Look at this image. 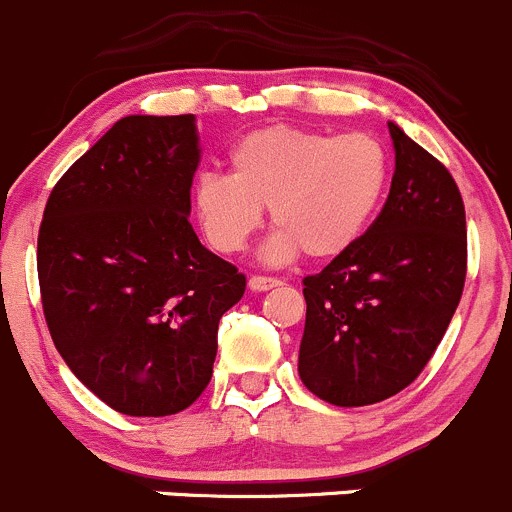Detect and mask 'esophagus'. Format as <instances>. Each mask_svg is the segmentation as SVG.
Instances as JSON below:
<instances>
[{"instance_id": "34e87169", "label": "esophagus", "mask_w": 512, "mask_h": 512, "mask_svg": "<svg viewBox=\"0 0 512 512\" xmlns=\"http://www.w3.org/2000/svg\"><path fill=\"white\" fill-rule=\"evenodd\" d=\"M247 285H250V289H255V292H267V289H272V287L280 285V280H277V277L252 275V277H250V282H247Z\"/></svg>"}]
</instances>
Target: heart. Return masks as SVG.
<instances>
[{
  "label": "heart",
  "instance_id": "obj_1",
  "mask_svg": "<svg viewBox=\"0 0 512 512\" xmlns=\"http://www.w3.org/2000/svg\"><path fill=\"white\" fill-rule=\"evenodd\" d=\"M391 158L366 131L332 136L277 126L247 133L230 151V175L203 173L193 203L215 250L247 245L270 208L275 235L262 255L287 262L304 250L312 260L342 255L374 220L389 188Z\"/></svg>",
  "mask_w": 512,
  "mask_h": 512
}]
</instances>
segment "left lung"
<instances>
[{
	"label": "left lung",
	"mask_w": 512,
	"mask_h": 512,
	"mask_svg": "<svg viewBox=\"0 0 512 512\" xmlns=\"http://www.w3.org/2000/svg\"><path fill=\"white\" fill-rule=\"evenodd\" d=\"M389 133L396 170L384 208L349 250L302 280L299 376L334 406H369L406 389L441 344L466 285L456 180L396 123Z\"/></svg>",
	"instance_id": "1"
}]
</instances>
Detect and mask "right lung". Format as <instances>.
I'll list each match as a JSON object with an SVG mask.
<instances>
[{
  "mask_svg": "<svg viewBox=\"0 0 512 512\" xmlns=\"http://www.w3.org/2000/svg\"><path fill=\"white\" fill-rule=\"evenodd\" d=\"M193 113L126 116L51 190L36 242L46 327L69 369L126 416H170L205 391L220 317L245 275L200 245Z\"/></svg>",
  "mask_w": 512,
  "mask_h": 512,
  "instance_id": "right-lung-1",
  "label": "right lung"
}]
</instances>
